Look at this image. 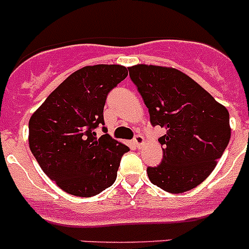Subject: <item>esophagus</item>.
<instances>
[{"label":"esophagus","instance_id":"obj_1","mask_svg":"<svg viewBox=\"0 0 249 249\" xmlns=\"http://www.w3.org/2000/svg\"><path fill=\"white\" fill-rule=\"evenodd\" d=\"M134 143H135V146L137 147V148H140V147H141L142 144L144 143L143 136H141V135H136V136H135V139H134Z\"/></svg>","mask_w":249,"mask_h":249}]
</instances>
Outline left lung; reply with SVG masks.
I'll use <instances>...</instances> for the list:
<instances>
[{
	"mask_svg": "<svg viewBox=\"0 0 249 249\" xmlns=\"http://www.w3.org/2000/svg\"><path fill=\"white\" fill-rule=\"evenodd\" d=\"M151 124L165 127L158 140L163 159L147 168L153 185L182 194L203 182L223 156L231 137L228 109L194 79L170 67L136 64L129 68Z\"/></svg>",
	"mask_w": 249,
	"mask_h": 249,
	"instance_id": "8db88e82",
	"label": "left lung"
}]
</instances>
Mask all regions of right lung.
Segmentation results:
<instances>
[{
	"instance_id": "1",
	"label": "right lung",
	"mask_w": 249,
	"mask_h": 249,
	"mask_svg": "<svg viewBox=\"0 0 249 249\" xmlns=\"http://www.w3.org/2000/svg\"><path fill=\"white\" fill-rule=\"evenodd\" d=\"M127 76L119 64L74 71L29 120V147L43 173L64 192L92 197L114 183L129 147L108 134L97 137L108 92ZM105 129V127H103ZM106 132V129H105Z\"/></svg>"
}]
</instances>
